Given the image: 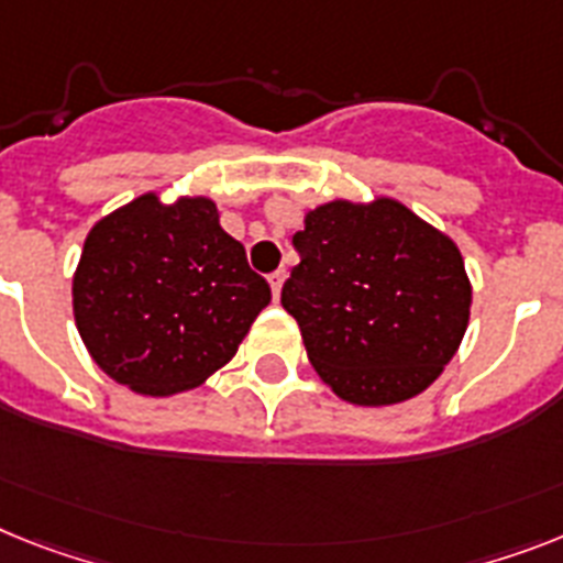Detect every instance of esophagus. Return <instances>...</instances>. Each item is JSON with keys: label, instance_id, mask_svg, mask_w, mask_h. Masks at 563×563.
I'll return each mask as SVG.
<instances>
[{"label": "esophagus", "instance_id": "esophagus-1", "mask_svg": "<svg viewBox=\"0 0 563 563\" xmlns=\"http://www.w3.org/2000/svg\"><path fill=\"white\" fill-rule=\"evenodd\" d=\"M283 283H286V268H277V272L268 277V286H272V295L274 300H280V289H283Z\"/></svg>", "mask_w": 563, "mask_h": 563}]
</instances>
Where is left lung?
Returning a JSON list of instances; mask_svg holds the SVG:
<instances>
[{
  "label": "left lung",
  "mask_w": 563,
  "mask_h": 563,
  "mask_svg": "<svg viewBox=\"0 0 563 563\" xmlns=\"http://www.w3.org/2000/svg\"><path fill=\"white\" fill-rule=\"evenodd\" d=\"M280 303L338 398L391 406L432 386L470 323L464 257L404 202L332 200L295 234Z\"/></svg>",
  "instance_id": "left-lung-1"
}]
</instances>
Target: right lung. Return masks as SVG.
Listing matches in <instances>:
<instances>
[{
	"mask_svg": "<svg viewBox=\"0 0 563 563\" xmlns=\"http://www.w3.org/2000/svg\"><path fill=\"white\" fill-rule=\"evenodd\" d=\"M268 300L209 197H136L88 231L74 272L85 349L108 377L151 398L206 384Z\"/></svg>",
	"mask_w": 563,
	"mask_h": 563,
	"instance_id": "obj_1",
	"label": "right lung"
}]
</instances>
